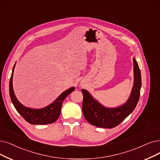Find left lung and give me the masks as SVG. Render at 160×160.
<instances>
[{
  "label": "left lung",
  "mask_w": 160,
  "mask_h": 160,
  "mask_svg": "<svg viewBox=\"0 0 160 160\" xmlns=\"http://www.w3.org/2000/svg\"><path fill=\"white\" fill-rule=\"evenodd\" d=\"M134 85L128 101L121 107L108 108L102 106L95 100L86 90L82 89L84 95L82 112L86 120L98 128H113L123 121L134 110L139 99L141 88V71L133 58Z\"/></svg>",
  "instance_id": "8db88e82"
}]
</instances>
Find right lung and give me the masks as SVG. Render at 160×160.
I'll list each match as a JSON object with an SVG mask.
<instances>
[{
	"mask_svg": "<svg viewBox=\"0 0 160 160\" xmlns=\"http://www.w3.org/2000/svg\"><path fill=\"white\" fill-rule=\"evenodd\" d=\"M16 64L13 65L11 78L9 84V93L11 101L16 110L20 114L23 118L31 124H48L52 123L56 121L61 114V108L62 103L66 97L72 92L74 88L72 87L67 89L61 94L58 99L55 100L50 105L42 109H32L27 108L21 104L14 95L12 86L13 73Z\"/></svg>",
	"mask_w": 160,
	"mask_h": 160,
	"instance_id": "right-lung-1",
	"label": "right lung"
}]
</instances>
